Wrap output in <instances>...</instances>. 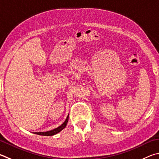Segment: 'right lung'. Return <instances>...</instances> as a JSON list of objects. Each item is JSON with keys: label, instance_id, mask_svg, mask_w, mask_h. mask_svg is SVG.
Listing matches in <instances>:
<instances>
[{"label": "right lung", "instance_id": "obj_1", "mask_svg": "<svg viewBox=\"0 0 159 159\" xmlns=\"http://www.w3.org/2000/svg\"><path fill=\"white\" fill-rule=\"evenodd\" d=\"M68 120H69V115L66 118V120L64 122H63L61 125L58 127H57L56 129H54L53 130H51V131H46V132H35L34 134H37V135H46V136H51V135H53L57 134V133H59L60 131H61L63 129H65L66 127V126L67 125L68 122Z\"/></svg>", "mask_w": 159, "mask_h": 159}]
</instances>
